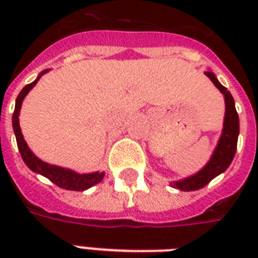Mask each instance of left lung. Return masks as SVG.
I'll use <instances>...</instances> for the list:
<instances>
[{"instance_id":"8db88e82","label":"left lung","mask_w":258,"mask_h":258,"mask_svg":"<svg viewBox=\"0 0 258 258\" xmlns=\"http://www.w3.org/2000/svg\"><path fill=\"white\" fill-rule=\"evenodd\" d=\"M206 76L212 80L213 84L220 89L225 96L226 111H225L224 130H222V135H221L216 151L213 154L212 159L209 161L208 165L205 166L200 172H197L196 175L172 183L174 187L179 188L182 191H194V190H200V188L205 187L213 178H216L217 175H220L221 172H224L228 169L229 165L232 163L237 150L240 123H238V113H237L236 107H234V99L228 89L224 86H221L213 72H206Z\"/></svg>"}]
</instances>
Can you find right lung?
<instances>
[{"label": "right lung", "instance_id": "1", "mask_svg": "<svg viewBox=\"0 0 258 258\" xmlns=\"http://www.w3.org/2000/svg\"><path fill=\"white\" fill-rule=\"evenodd\" d=\"M48 71H44L42 74H45ZM41 74V75H42ZM37 78L33 83H30L28 86H25L22 88V91L18 93L17 100H16V108H14L13 112V130L14 134H16V141H17L18 150H20V154H21L22 161L25 162V165L29 167L32 171L38 172L41 174L45 178L53 182L56 186L58 187L66 188V190H75V191H83V190H87L93 184L99 183L103 176H104V172H92V174H78V172L71 171V170L61 169V167H57V166L48 165L45 162L40 161L37 157H34L33 153L30 151L26 142L24 141L21 134V128H20V123H18V113H20V108H21V103L24 100V97L26 96V93L29 92L30 89L33 88L38 82Z\"/></svg>", "mask_w": 258, "mask_h": 258}]
</instances>
